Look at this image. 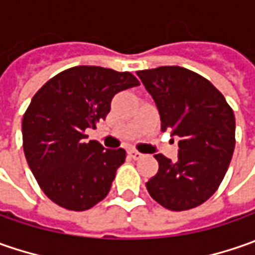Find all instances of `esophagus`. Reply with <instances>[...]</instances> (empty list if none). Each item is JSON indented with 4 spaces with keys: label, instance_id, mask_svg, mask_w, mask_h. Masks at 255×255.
I'll list each match as a JSON object with an SVG mask.
<instances>
[{
    "label": "esophagus",
    "instance_id": "obj_1",
    "mask_svg": "<svg viewBox=\"0 0 255 255\" xmlns=\"http://www.w3.org/2000/svg\"><path fill=\"white\" fill-rule=\"evenodd\" d=\"M129 154L132 156L134 160H139V159H142V157H143L142 153L137 152V150H130V152H129Z\"/></svg>",
    "mask_w": 255,
    "mask_h": 255
}]
</instances>
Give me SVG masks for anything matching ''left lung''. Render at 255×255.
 I'll use <instances>...</instances> for the list:
<instances>
[{"mask_svg": "<svg viewBox=\"0 0 255 255\" xmlns=\"http://www.w3.org/2000/svg\"><path fill=\"white\" fill-rule=\"evenodd\" d=\"M162 121L179 136V156L156 154L159 170L146 187L164 209L183 211L209 200L226 176L236 146V118L221 92L201 75L181 66L137 71Z\"/></svg>", "mask_w": 255, "mask_h": 255, "instance_id": "8db88e82", "label": "left lung"}]
</instances>
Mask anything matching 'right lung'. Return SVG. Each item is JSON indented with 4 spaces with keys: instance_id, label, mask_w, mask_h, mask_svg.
<instances>
[{
    "instance_id": "add662e5",
    "label": "right lung",
    "mask_w": 255,
    "mask_h": 255,
    "mask_svg": "<svg viewBox=\"0 0 255 255\" xmlns=\"http://www.w3.org/2000/svg\"><path fill=\"white\" fill-rule=\"evenodd\" d=\"M130 72L74 66L35 93L22 118V146L41 190L66 210L84 211L111 190L125 149L86 142L88 128L105 121L113 96L137 86Z\"/></svg>"
}]
</instances>
